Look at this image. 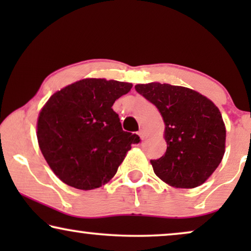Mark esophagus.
I'll return each instance as SVG.
<instances>
[{"label": "esophagus", "mask_w": 251, "mask_h": 251, "mask_svg": "<svg viewBox=\"0 0 251 251\" xmlns=\"http://www.w3.org/2000/svg\"><path fill=\"white\" fill-rule=\"evenodd\" d=\"M138 135H139V137H140V139H143V140L147 138V135H146L145 130H139Z\"/></svg>", "instance_id": "esophagus-1"}]
</instances>
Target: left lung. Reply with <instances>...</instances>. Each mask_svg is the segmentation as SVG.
Listing matches in <instances>:
<instances>
[{"instance_id": "1", "label": "left lung", "mask_w": 251, "mask_h": 251, "mask_svg": "<svg viewBox=\"0 0 251 251\" xmlns=\"http://www.w3.org/2000/svg\"><path fill=\"white\" fill-rule=\"evenodd\" d=\"M135 89L156 106L166 125L167 151L160 159L151 160L154 173L173 187L200 186L225 153L226 129L217 106L199 92L178 85L152 82Z\"/></svg>"}]
</instances>
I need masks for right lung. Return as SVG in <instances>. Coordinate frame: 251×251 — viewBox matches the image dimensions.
Masks as SVG:
<instances>
[{"mask_svg":"<svg viewBox=\"0 0 251 251\" xmlns=\"http://www.w3.org/2000/svg\"><path fill=\"white\" fill-rule=\"evenodd\" d=\"M128 82L84 78L49 98L37 120L41 152L56 176L77 190H94L114 177L138 135L123 131L112 106Z\"/></svg>","mask_w":251,"mask_h":251,"instance_id":"1","label":"right lung"}]
</instances>
